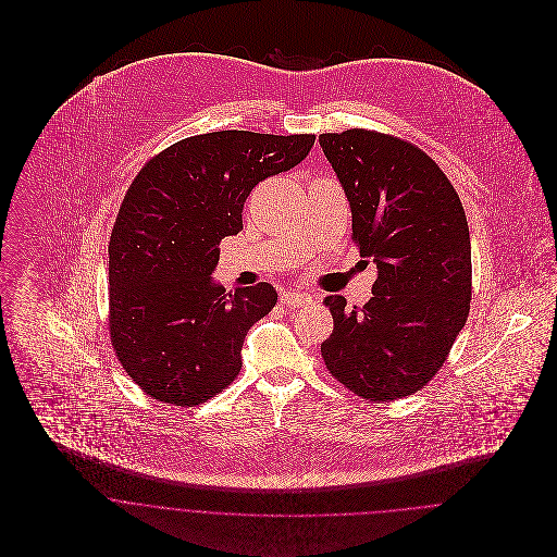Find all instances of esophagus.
I'll list each match as a JSON object with an SVG mask.
<instances>
[{
    "label": "esophagus",
    "mask_w": 557,
    "mask_h": 557,
    "mask_svg": "<svg viewBox=\"0 0 557 557\" xmlns=\"http://www.w3.org/2000/svg\"><path fill=\"white\" fill-rule=\"evenodd\" d=\"M281 302L296 309V307H305V305L313 302V296L300 294V292H283V294H281Z\"/></svg>",
    "instance_id": "esophagus-1"
}]
</instances>
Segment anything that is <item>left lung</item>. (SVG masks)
Instances as JSON below:
<instances>
[{"mask_svg": "<svg viewBox=\"0 0 557 557\" xmlns=\"http://www.w3.org/2000/svg\"><path fill=\"white\" fill-rule=\"evenodd\" d=\"M351 208L360 255L377 265L373 298L334 318L327 371L358 397H407L440 371L472 300V244L461 199L416 146L373 131L319 137Z\"/></svg>", "mask_w": 557, "mask_h": 557, "instance_id": "left-lung-1", "label": "left lung"}]
</instances>
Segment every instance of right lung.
<instances>
[{"label": "right lung", "mask_w": 557, "mask_h": 557, "mask_svg": "<svg viewBox=\"0 0 557 557\" xmlns=\"http://www.w3.org/2000/svg\"><path fill=\"white\" fill-rule=\"evenodd\" d=\"M315 135L221 131L182 139L131 184L109 242L111 343L150 397L193 407L227 388L250 325L278 294L225 292L210 276L221 239L238 236L250 190L307 159Z\"/></svg>", "instance_id": "obj_1"}]
</instances>
